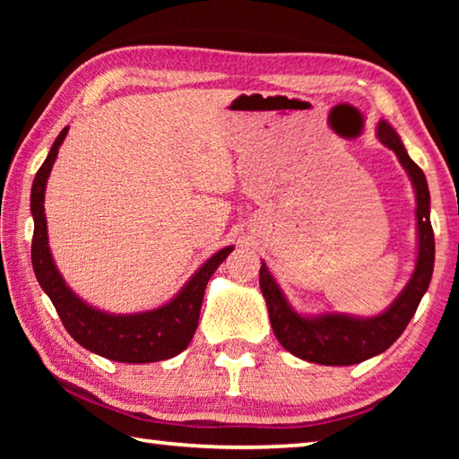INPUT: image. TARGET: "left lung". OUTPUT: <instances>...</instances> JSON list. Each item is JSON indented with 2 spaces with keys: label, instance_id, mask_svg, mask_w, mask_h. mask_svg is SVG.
<instances>
[{
  "label": "left lung",
  "instance_id": "1",
  "mask_svg": "<svg viewBox=\"0 0 459 459\" xmlns=\"http://www.w3.org/2000/svg\"><path fill=\"white\" fill-rule=\"evenodd\" d=\"M377 137L393 150L405 169L415 190L417 202V259L407 285L385 312L377 316H351L340 312L299 314L290 301L265 261H261L259 285L269 309L271 328L285 351L301 360L325 364V367H348L368 360L385 352L405 332L415 316L419 301L429 287L435 263V238L431 229L429 188L423 169L419 168L403 145L401 137L386 121H378Z\"/></svg>",
  "mask_w": 459,
  "mask_h": 459
}]
</instances>
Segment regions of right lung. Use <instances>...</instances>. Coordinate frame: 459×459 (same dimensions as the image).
I'll use <instances>...</instances> for the list:
<instances>
[{
  "mask_svg": "<svg viewBox=\"0 0 459 459\" xmlns=\"http://www.w3.org/2000/svg\"><path fill=\"white\" fill-rule=\"evenodd\" d=\"M68 134L65 127L52 143L48 158L38 169L30 196V211L34 219L32 238V267L38 283L56 307L66 332L79 342L82 348L95 352L103 359L127 364H143L168 360L186 351L194 332L198 328L202 299L208 279L229 257L235 247L229 245L214 253L172 299L164 306L137 314H108L81 299L65 277L60 275L56 263L52 259L48 245V224L44 214L46 184L52 172L54 161L62 142Z\"/></svg>",
  "mask_w": 459,
  "mask_h": 459,
  "instance_id": "right-lung-1",
  "label": "right lung"
}]
</instances>
